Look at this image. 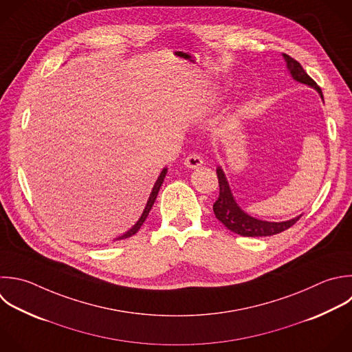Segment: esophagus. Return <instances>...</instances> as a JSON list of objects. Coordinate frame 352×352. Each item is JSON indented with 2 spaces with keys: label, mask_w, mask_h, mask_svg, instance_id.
Wrapping results in <instances>:
<instances>
[{
  "label": "esophagus",
  "mask_w": 352,
  "mask_h": 352,
  "mask_svg": "<svg viewBox=\"0 0 352 352\" xmlns=\"http://www.w3.org/2000/svg\"><path fill=\"white\" fill-rule=\"evenodd\" d=\"M202 164H204V161H202V158H201L198 154H190V155L184 160V165H186L187 168H190V169H197V168H199Z\"/></svg>",
  "instance_id": "esophagus-1"
}]
</instances>
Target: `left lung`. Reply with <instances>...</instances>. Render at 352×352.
Wrapping results in <instances>:
<instances>
[{"instance_id": "obj_1", "label": "left lung", "mask_w": 352, "mask_h": 352, "mask_svg": "<svg viewBox=\"0 0 352 352\" xmlns=\"http://www.w3.org/2000/svg\"><path fill=\"white\" fill-rule=\"evenodd\" d=\"M282 56L285 59L287 72L290 73L292 78L300 84L314 88L319 94V96L323 102V95H322L320 88L304 72L301 65L286 54H282ZM216 172H217V179H219L220 194H219L217 201L213 204V212H214L216 219L219 221H221L230 231L239 234L242 236H270V235H275V234H279V232L287 230L301 217V214H300V216H296L286 221H267V220H260V219H256V217L248 214L236 204L221 166H217Z\"/></svg>"}]
</instances>
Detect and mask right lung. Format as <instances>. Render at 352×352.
I'll return each mask as SVG.
<instances>
[{
	"mask_svg": "<svg viewBox=\"0 0 352 352\" xmlns=\"http://www.w3.org/2000/svg\"><path fill=\"white\" fill-rule=\"evenodd\" d=\"M166 173H168V168H164V169H162V172L160 173V176H158L157 182L154 183V187H153V190H151V192H150V197H148V201H147V204H146V206H144V210H143L142 216L139 217V220L136 221V224H135V226H133L131 230H128L125 234H122L121 236L116 238L114 241L126 239V238H129V236L135 235V234H136V232L140 230L142 224H143V223H144V220L147 219V216H148V213H150V210H151V208H153V205H154V202H155V199H157L158 191H160V188H161V186H162V183H164V179H165Z\"/></svg>",
	"mask_w": 352,
	"mask_h": 352,
	"instance_id": "1",
	"label": "right lung"
}]
</instances>
